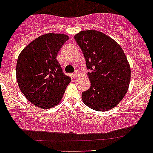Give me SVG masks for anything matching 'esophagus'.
Instances as JSON below:
<instances>
[{
    "mask_svg": "<svg viewBox=\"0 0 153 153\" xmlns=\"http://www.w3.org/2000/svg\"><path fill=\"white\" fill-rule=\"evenodd\" d=\"M78 71H75L73 74V76L75 77V78H77V77H78Z\"/></svg>",
    "mask_w": 153,
    "mask_h": 153,
    "instance_id": "obj_1",
    "label": "esophagus"
}]
</instances>
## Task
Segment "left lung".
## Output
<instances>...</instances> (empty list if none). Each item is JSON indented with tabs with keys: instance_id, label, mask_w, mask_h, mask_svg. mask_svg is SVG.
Listing matches in <instances>:
<instances>
[{
	"instance_id": "1",
	"label": "left lung",
	"mask_w": 153,
	"mask_h": 153,
	"mask_svg": "<svg viewBox=\"0 0 153 153\" xmlns=\"http://www.w3.org/2000/svg\"><path fill=\"white\" fill-rule=\"evenodd\" d=\"M86 59L91 86L82 92L86 106L107 111L121 102L130 82L131 69L122 48L96 30L81 31L74 36Z\"/></svg>"
}]
</instances>
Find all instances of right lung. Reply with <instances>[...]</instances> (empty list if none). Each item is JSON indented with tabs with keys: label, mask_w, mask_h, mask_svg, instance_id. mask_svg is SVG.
<instances>
[{
	"label": "right lung",
	"mask_w": 153,
	"mask_h": 153,
	"mask_svg": "<svg viewBox=\"0 0 153 153\" xmlns=\"http://www.w3.org/2000/svg\"><path fill=\"white\" fill-rule=\"evenodd\" d=\"M64 34L48 33L38 37L18 56L16 78L20 89L33 105L49 109L61 101L71 78L63 72L57 61Z\"/></svg>",
	"instance_id": "1"
}]
</instances>
